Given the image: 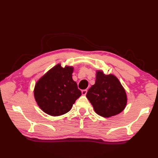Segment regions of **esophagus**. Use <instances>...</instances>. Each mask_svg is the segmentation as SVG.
I'll return each mask as SVG.
<instances>
[{"label": "esophagus", "mask_w": 158, "mask_h": 158, "mask_svg": "<svg viewBox=\"0 0 158 158\" xmlns=\"http://www.w3.org/2000/svg\"><path fill=\"white\" fill-rule=\"evenodd\" d=\"M87 89H83V90H82L81 91V93H82V95H83V96H85L86 95V94H87Z\"/></svg>", "instance_id": "obj_1"}]
</instances>
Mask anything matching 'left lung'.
<instances>
[{
	"label": "left lung",
	"instance_id": "8db88e82",
	"mask_svg": "<svg viewBox=\"0 0 158 158\" xmlns=\"http://www.w3.org/2000/svg\"><path fill=\"white\" fill-rule=\"evenodd\" d=\"M86 97L92 105L94 111L104 117H110L120 113L126 108L127 95L117 77L105 75L97 70L95 84L87 92Z\"/></svg>",
	"mask_w": 158,
	"mask_h": 158
}]
</instances>
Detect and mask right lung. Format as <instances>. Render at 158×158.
<instances>
[{
  "instance_id": "obj_1",
  "label": "right lung",
  "mask_w": 158,
  "mask_h": 158,
  "mask_svg": "<svg viewBox=\"0 0 158 158\" xmlns=\"http://www.w3.org/2000/svg\"><path fill=\"white\" fill-rule=\"evenodd\" d=\"M73 66L63 68L58 64L36 83L35 98L43 112L51 116L62 115L81 96V92L73 79Z\"/></svg>"
}]
</instances>
